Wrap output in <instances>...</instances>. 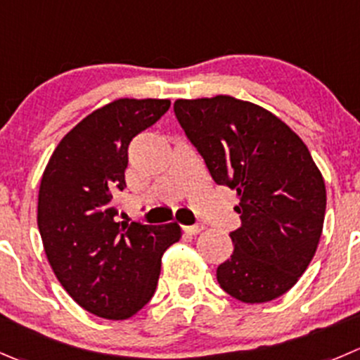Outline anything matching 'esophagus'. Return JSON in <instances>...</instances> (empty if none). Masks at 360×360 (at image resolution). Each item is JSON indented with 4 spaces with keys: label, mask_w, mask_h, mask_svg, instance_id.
Segmentation results:
<instances>
[{
    "label": "esophagus",
    "mask_w": 360,
    "mask_h": 360,
    "mask_svg": "<svg viewBox=\"0 0 360 360\" xmlns=\"http://www.w3.org/2000/svg\"><path fill=\"white\" fill-rule=\"evenodd\" d=\"M204 229H205L204 225H188V226H184V232L191 233V236H195V233L202 232V230H204Z\"/></svg>",
    "instance_id": "obj_1"
}]
</instances>
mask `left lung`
Listing matches in <instances>:
<instances>
[{
    "label": "left lung",
    "mask_w": 360,
    "mask_h": 360,
    "mask_svg": "<svg viewBox=\"0 0 360 360\" xmlns=\"http://www.w3.org/2000/svg\"><path fill=\"white\" fill-rule=\"evenodd\" d=\"M174 112L212 179L239 197L219 287L248 304L280 297L308 269L323 229L326 183L308 148L273 112L229 95L176 100Z\"/></svg>",
    "instance_id": "obj_1"
}]
</instances>
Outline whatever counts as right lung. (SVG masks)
Returning <instances> with one entry per match:
<instances>
[{
    "instance_id": "1",
    "label": "right lung",
    "mask_w": 360,
    "mask_h": 360,
    "mask_svg": "<svg viewBox=\"0 0 360 360\" xmlns=\"http://www.w3.org/2000/svg\"><path fill=\"white\" fill-rule=\"evenodd\" d=\"M170 100L120 98L72 128L49 158L38 191L45 255L70 297L107 320H127L155 295L162 257L181 239L177 223L116 221L127 188L128 146L169 110Z\"/></svg>"
}]
</instances>
